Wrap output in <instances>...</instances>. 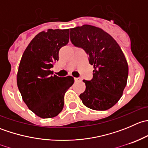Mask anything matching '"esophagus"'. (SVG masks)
<instances>
[{"label": "esophagus", "mask_w": 148, "mask_h": 148, "mask_svg": "<svg viewBox=\"0 0 148 148\" xmlns=\"http://www.w3.org/2000/svg\"><path fill=\"white\" fill-rule=\"evenodd\" d=\"M74 80H75V82H80L82 81V79L79 77H76V78H74Z\"/></svg>", "instance_id": "obj_1"}]
</instances>
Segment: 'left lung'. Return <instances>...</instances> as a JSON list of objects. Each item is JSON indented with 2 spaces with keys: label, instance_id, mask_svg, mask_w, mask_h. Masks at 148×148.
<instances>
[{
  "label": "left lung",
  "instance_id": "8db88e82",
  "mask_svg": "<svg viewBox=\"0 0 148 148\" xmlns=\"http://www.w3.org/2000/svg\"><path fill=\"white\" fill-rule=\"evenodd\" d=\"M73 44L83 49L94 66L93 78L83 80L82 103L94 110H107L122 96L128 77V64L117 41L102 28L83 25L70 29Z\"/></svg>",
  "mask_w": 148,
  "mask_h": 148
}]
</instances>
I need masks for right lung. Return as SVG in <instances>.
<instances>
[{
    "label": "right lung",
    "mask_w": 148,
    "mask_h": 148,
    "mask_svg": "<svg viewBox=\"0 0 148 148\" xmlns=\"http://www.w3.org/2000/svg\"><path fill=\"white\" fill-rule=\"evenodd\" d=\"M69 29H49L37 34L24 51L17 73V85L23 102L41 118L57 116L64 97L74 84L71 76L52 75L51 68L59 60V51L69 40Z\"/></svg>",
    "instance_id": "add662e5"
}]
</instances>
